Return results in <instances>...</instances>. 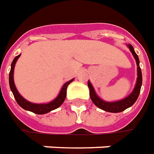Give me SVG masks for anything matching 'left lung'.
I'll use <instances>...</instances> for the list:
<instances>
[{"label": "left lung", "mask_w": 154, "mask_h": 154, "mask_svg": "<svg viewBox=\"0 0 154 154\" xmlns=\"http://www.w3.org/2000/svg\"><path fill=\"white\" fill-rule=\"evenodd\" d=\"M127 46L129 49H130V51H131L132 55L134 56L135 60H136L137 75H138L134 90L132 91V93L128 97L122 99V100L117 101V102H106V101H103V99H101L100 97L97 96L96 92L94 90V87H93V85L89 82V80L88 81V86L89 88V96L91 97V100L93 101V103L97 107H99L100 109L103 110V111L108 112L117 113L123 112L124 110L127 109L128 107L132 106L136 102L137 98L140 95V88H141V85H142V72H141V69L140 67V60H139V57L137 56V54L135 53L132 45L129 44Z\"/></svg>", "instance_id": "1"}]
</instances>
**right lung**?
Instances as JSON below:
<instances>
[{
	"label": "right lung",
	"mask_w": 154,
	"mask_h": 154,
	"mask_svg": "<svg viewBox=\"0 0 154 154\" xmlns=\"http://www.w3.org/2000/svg\"><path fill=\"white\" fill-rule=\"evenodd\" d=\"M20 57V54L19 56H17V57H14V59L13 60V61H12V63H11V71H10V75H9L10 87H11V91H12V93L14 94V98H15L16 102H17L18 104L24 110L29 111V112H32L36 113V114H39V115L46 114V113H48L49 112L52 111V110H55L57 109V108H58V107L63 103L65 99H66V89H67V87H68V85L74 80V79H72L69 80V81L66 82V84L62 86L61 90L60 91V94H58V96H57L53 101H51V103H44V104H37V103H30L29 101H27L26 99H24V98L20 95V93L18 92L17 88L15 87V85H14V66H15V63H16L18 58Z\"/></svg>",
	"instance_id": "1"
}]
</instances>
